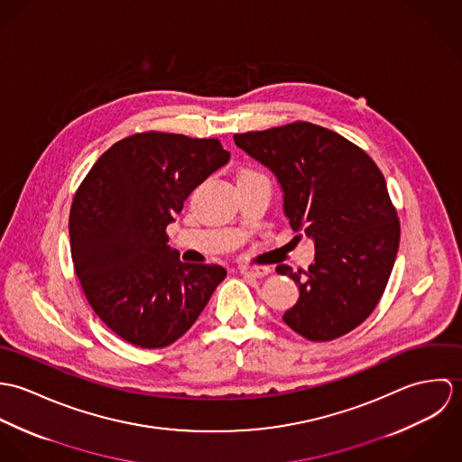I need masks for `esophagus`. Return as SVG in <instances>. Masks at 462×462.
Returning a JSON list of instances; mask_svg holds the SVG:
<instances>
[{
	"label": "esophagus",
	"mask_w": 462,
	"mask_h": 462,
	"mask_svg": "<svg viewBox=\"0 0 462 462\" xmlns=\"http://www.w3.org/2000/svg\"><path fill=\"white\" fill-rule=\"evenodd\" d=\"M240 273L242 275H247V277H254V279H260L270 273V268L268 266H242L240 268Z\"/></svg>",
	"instance_id": "esophagus-1"
}]
</instances>
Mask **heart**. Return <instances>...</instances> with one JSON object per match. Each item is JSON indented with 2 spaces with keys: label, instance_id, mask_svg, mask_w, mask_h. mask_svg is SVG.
<instances>
[{
  "label": "heart",
  "instance_id": "b5f03b06",
  "mask_svg": "<svg viewBox=\"0 0 462 462\" xmlns=\"http://www.w3.org/2000/svg\"><path fill=\"white\" fill-rule=\"evenodd\" d=\"M249 174H256V172H251V171H249V172H244L242 176H249Z\"/></svg>",
  "mask_w": 462,
  "mask_h": 462
}]
</instances>
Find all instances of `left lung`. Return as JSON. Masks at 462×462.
<instances>
[{
    "instance_id": "8db88e82",
    "label": "left lung",
    "mask_w": 462,
    "mask_h": 462,
    "mask_svg": "<svg viewBox=\"0 0 462 462\" xmlns=\"http://www.w3.org/2000/svg\"><path fill=\"white\" fill-rule=\"evenodd\" d=\"M233 138L275 174L295 238L315 242V263L308 270L275 268L299 286L284 324L311 341L356 329L379 304L400 242L383 172L361 147L311 123Z\"/></svg>"
}]
</instances>
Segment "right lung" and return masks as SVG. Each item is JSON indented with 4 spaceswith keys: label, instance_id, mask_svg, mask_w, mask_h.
<instances>
[{
    "label": "right lung",
    "instance_id": "right-lung-1",
    "mask_svg": "<svg viewBox=\"0 0 462 462\" xmlns=\"http://www.w3.org/2000/svg\"><path fill=\"white\" fill-rule=\"evenodd\" d=\"M227 162L217 138L136 133L105 151L79 185L69 215L76 275L94 313L134 346L180 339L226 277L220 264L183 263L165 229Z\"/></svg>",
    "mask_w": 462,
    "mask_h": 462
}]
</instances>
